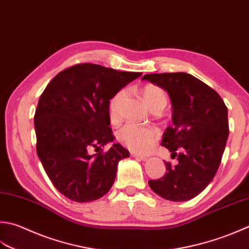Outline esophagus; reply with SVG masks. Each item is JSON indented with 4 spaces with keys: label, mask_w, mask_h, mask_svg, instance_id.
I'll use <instances>...</instances> for the list:
<instances>
[{
    "label": "esophagus",
    "mask_w": 249,
    "mask_h": 249,
    "mask_svg": "<svg viewBox=\"0 0 249 249\" xmlns=\"http://www.w3.org/2000/svg\"><path fill=\"white\" fill-rule=\"evenodd\" d=\"M130 155H131V157L136 158V159H138V160H145L148 159V158L145 157V155H143V154H139V153H135V152H130Z\"/></svg>",
    "instance_id": "esophagus-1"
}]
</instances>
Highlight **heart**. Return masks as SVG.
<instances>
[{
	"instance_id": "1",
	"label": "heart",
	"mask_w": 249,
	"mask_h": 249,
	"mask_svg": "<svg viewBox=\"0 0 249 249\" xmlns=\"http://www.w3.org/2000/svg\"><path fill=\"white\" fill-rule=\"evenodd\" d=\"M144 101L153 111L163 110L167 105V95L165 90L155 84H145L141 89ZM126 96L125 89H120L111 97L108 105V114L112 123L119 121V109ZM160 137L157 128L137 124H126L118 133V138L122 143L134 152H144L154 144Z\"/></svg>"
}]
</instances>
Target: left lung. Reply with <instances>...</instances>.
<instances>
[{
	"mask_svg": "<svg viewBox=\"0 0 249 249\" xmlns=\"http://www.w3.org/2000/svg\"><path fill=\"white\" fill-rule=\"evenodd\" d=\"M166 90L173 102V125L165 130L162 145L179 160L165 162V175L149 180L153 191L173 202L198 196L215 177L229 136L228 108L218 92L184 72L145 74Z\"/></svg>",
	"mask_w": 249,
	"mask_h": 249,
	"instance_id": "obj_1",
	"label": "left lung"
}]
</instances>
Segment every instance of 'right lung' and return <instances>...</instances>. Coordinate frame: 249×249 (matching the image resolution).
Wrapping results in <instances>:
<instances>
[{"label":"right lung","mask_w":249,"mask_h":249,"mask_svg":"<svg viewBox=\"0 0 249 249\" xmlns=\"http://www.w3.org/2000/svg\"><path fill=\"white\" fill-rule=\"evenodd\" d=\"M141 72H122L95 63L67 68L48 83L34 114L36 153L53 187L74 202H91L109 192L121 160L129 152L115 139L108 105ZM100 149L90 155L89 150Z\"/></svg>","instance_id":"add662e5"}]
</instances>
